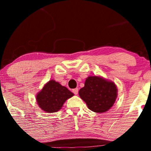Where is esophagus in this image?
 <instances>
[{
    "label": "esophagus",
    "mask_w": 151,
    "mask_h": 151,
    "mask_svg": "<svg viewBox=\"0 0 151 151\" xmlns=\"http://www.w3.org/2000/svg\"><path fill=\"white\" fill-rule=\"evenodd\" d=\"M73 91V93L75 95H78V88H74V89H73V91Z\"/></svg>",
    "instance_id": "esophagus-1"
}]
</instances>
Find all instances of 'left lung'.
I'll return each instance as SVG.
<instances>
[{"mask_svg": "<svg viewBox=\"0 0 151 151\" xmlns=\"http://www.w3.org/2000/svg\"><path fill=\"white\" fill-rule=\"evenodd\" d=\"M117 91L113 82L98 76H89L86 78L84 87L80 89L79 95L90 110L96 113H104L114 104Z\"/></svg>", "mask_w": 151, "mask_h": 151, "instance_id": "obj_1", "label": "left lung"}]
</instances>
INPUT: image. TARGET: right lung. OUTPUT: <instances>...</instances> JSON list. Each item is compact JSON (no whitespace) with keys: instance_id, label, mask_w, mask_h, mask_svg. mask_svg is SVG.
<instances>
[{"instance_id":"1","label":"right lung","mask_w":151,"mask_h":151,"mask_svg":"<svg viewBox=\"0 0 151 151\" xmlns=\"http://www.w3.org/2000/svg\"><path fill=\"white\" fill-rule=\"evenodd\" d=\"M73 96L65 86L55 80H50L36 96L38 104L43 111L48 113L58 111L67 99Z\"/></svg>"}]
</instances>
